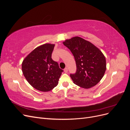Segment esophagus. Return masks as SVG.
I'll list each match as a JSON object with an SVG mask.
<instances>
[{
	"label": "esophagus",
	"mask_w": 130,
	"mask_h": 130,
	"mask_svg": "<svg viewBox=\"0 0 130 130\" xmlns=\"http://www.w3.org/2000/svg\"><path fill=\"white\" fill-rule=\"evenodd\" d=\"M64 73H67V72H68V68H65L64 69Z\"/></svg>",
	"instance_id": "34e87169"
}]
</instances>
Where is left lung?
<instances>
[{"label": "left lung", "mask_w": 130, "mask_h": 130, "mask_svg": "<svg viewBox=\"0 0 130 130\" xmlns=\"http://www.w3.org/2000/svg\"><path fill=\"white\" fill-rule=\"evenodd\" d=\"M73 54L76 72L70 74L74 83L84 88H89L99 83L106 69V58L97 47L80 37L63 42Z\"/></svg>", "instance_id": "1"}]
</instances>
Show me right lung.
<instances>
[{"instance_id":"1","label":"right lung","mask_w":130,"mask_h":130,"mask_svg":"<svg viewBox=\"0 0 130 130\" xmlns=\"http://www.w3.org/2000/svg\"><path fill=\"white\" fill-rule=\"evenodd\" d=\"M54 46L49 43L39 46L22 62V72L26 80L42 92H48L55 87L63 72L52 58Z\"/></svg>"}]
</instances>
